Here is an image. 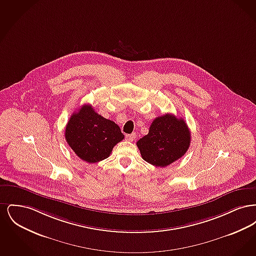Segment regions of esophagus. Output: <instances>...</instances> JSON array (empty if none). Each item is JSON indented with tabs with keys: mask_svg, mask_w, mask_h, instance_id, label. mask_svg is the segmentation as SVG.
Returning <instances> with one entry per match:
<instances>
[{
	"mask_svg": "<svg viewBox=\"0 0 256 256\" xmlns=\"http://www.w3.org/2000/svg\"><path fill=\"white\" fill-rule=\"evenodd\" d=\"M135 137H136L135 134H126V139L128 141H134V139H135Z\"/></svg>",
	"mask_w": 256,
	"mask_h": 256,
	"instance_id": "obj_1",
	"label": "esophagus"
}]
</instances>
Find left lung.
Segmentation results:
<instances>
[{"label": "left lung", "mask_w": 256, "mask_h": 256, "mask_svg": "<svg viewBox=\"0 0 256 256\" xmlns=\"http://www.w3.org/2000/svg\"><path fill=\"white\" fill-rule=\"evenodd\" d=\"M190 142L191 134L185 121L167 113L154 120L148 134L137 141V146L145 161L163 168L182 158Z\"/></svg>", "instance_id": "1"}]
</instances>
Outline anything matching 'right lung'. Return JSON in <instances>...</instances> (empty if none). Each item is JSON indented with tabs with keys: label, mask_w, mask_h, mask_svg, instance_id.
I'll return each instance as SVG.
<instances>
[{
	"label": "right lung",
	"mask_w": 256,
	"mask_h": 256,
	"mask_svg": "<svg viewBox=\"0 0 256 256\" xmlns=\"http://www.w3.org/2000/svg\"><path fill=\"white\" fill-rule=\"evenodd\" d=\"M65 139L80 158L96 163L110 156L114 146L124 139V134L117 124L84 104L70 117Z\"/></svg>",
	"instance_id": "obj_1"
}]
</instances>
